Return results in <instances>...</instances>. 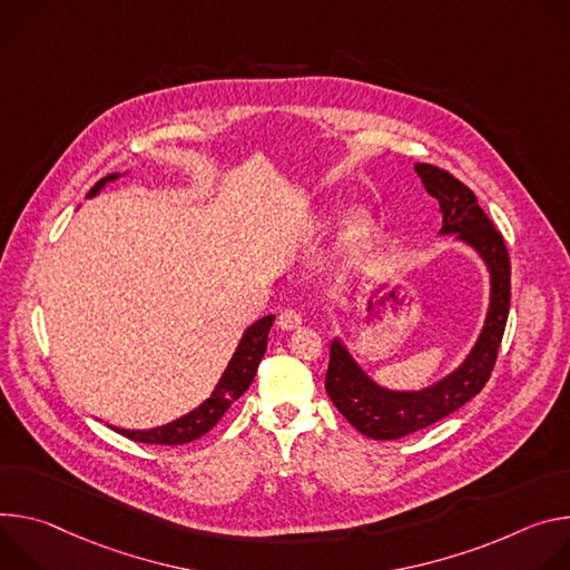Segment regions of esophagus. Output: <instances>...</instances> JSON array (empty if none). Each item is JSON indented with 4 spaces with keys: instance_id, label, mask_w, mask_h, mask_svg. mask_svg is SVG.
<instances>
[{
    "instance_id": "obj_1",
    "label": "esophagus",
    "mask_w": 570,
    "mask_h": 570,
    "mask_svg": "<svg viewBox=\"0 0 570 570\" xmlns=\"http://www.w3.org/2000/svg\"><path fill=\"white\" fill-rule=\"evenodd\" d=\"M276 324H278V328H281V331H296V328L303 324V320H301V312H298V309H294V307H287V309H283V312L278 314Z\"/></svg>"
}]
</instances>
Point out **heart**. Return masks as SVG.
Segmentation results:
<instances>
[{
	"mask_svg": "<svg viewBox=\"0 0 570 570\" xmlns=\"http://www.w3.org/2000/svg\"><path fill=\"white\" fill-rule=\"evenodd\" d=\"M366 235H368V222H366L362 215H353V217L348 219L346 235H344L346 246H357Z\"/></svg>",
	"mask_w": 570,
	"mask_h": 570,
	"instance_id": "1",
	"label": "heart"
}]
</instances>
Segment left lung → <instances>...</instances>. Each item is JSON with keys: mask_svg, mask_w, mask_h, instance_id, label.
<instances>
[{"mask_svg": "<svg viewBox=\"0 0 570 570\" xmlns=\"http://www.w3.org/2000/svg\"><path fill=\"white\" fill-rule=\"evenodd\" d=\"M414 169L428 195L439 202V235H453L469 244L487 265L491 285L489 309L482 333L464 362L446 377L419 392H399L373 383L342 340H333L326 392L346 421L371 439H401L423 430L480 394L493 371L510 314L512 267L502 235L478 206L475 195L453 174L428 163H416Z\"/></svg>", "mask_w": 570, "mask_h": 570, "instance_id": "left-lung-1", "label": "left lung"}]
</instances>
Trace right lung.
Returning a JSON list of instances; mask_svg holds the SVG:
<instances>
[{
	"label": "right lung",
	"mask_w": 570,
	"mask_h": 570,
	"mask_svg": "<svg viewBox=\"0 0 570 570\" xmlns=\"http://www.w3.org/2000/svg\"><path fill=\"white\" fill-rule=\"evenodd\" d=\"M119 176L121 174H108L106 178H101L90 189L88 197H95L106 183H110ZM274 320H276L274 314H269V317L258 320L256 324H250L244 331L226 371L219 377L217 387L213 390L210 399H206L199 407L178 416L171 423H165V425H158L151 430H124V428H115V425H112V430L134 439V441H140V444H160V446H180V444H187V441H195V439L204 436L206 432H210L217 425V421L226 414V410L248 390L253 375H256L258 364L267 351V337H269V328H272Z\"/></svg>",
	"instance_id": "1"
}]
</instances>
